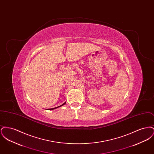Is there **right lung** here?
<instances>
[{"label": "right lung", "mask_w": 154, "mask_h": 154, "mask_svg": "<svg viewBox=\"0 0 154 154\" xmlns=\"http://www.w3.org/2000/svg\"><path fill=\"white\" fill-rule=\"evenodd\" d=\"M66 103V102L64 103L63 104H62V105H60V106H58V107H55V108H53V109H48V110H54V109H57V108H58V107H60V106H63V105H64Z\"/></svg>", "instance_id": "1"}]
</instances>
